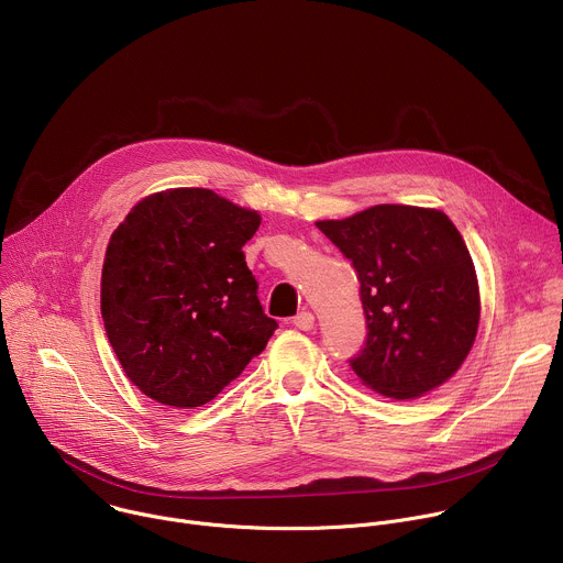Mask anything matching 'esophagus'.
Listing matches in <instances>:
<instances>
[{"label":"esophagus","mask_w":563,"mask_h":563,"mask_svg":"<svg viewBox=\"0 0 563 563\" xmlns=\"http://www.w3.org/2000/svg\"><path fill=\"white\" fill-rule=\"evenodd\" d=\"M292 323L299 328V330H312L314 325V314L310 310H301L299 314L292 317Z\"/></svg>","instance_id":"1"}]
</instances>
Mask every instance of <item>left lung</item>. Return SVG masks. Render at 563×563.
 <instances>
[{"label": "left lung", "mask_w": 563, "mask_h": 563, "mask_svg": "<svg viewBox=\"0 0 563 563\" xmlns=\"http://www.w3.org/2000/svg\"><path fill=\"white\" fill-rule=\"evenodd\" d=\"M317 229L362 284L368 334L351 360L362 384L415 399L451 379L475 344L482 306L473 257L448 214L379 203Z\"/></svg>", "instance_id": "obj_1"}]
</instances>
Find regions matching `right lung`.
I'll return each mask as SVG.
<instances>
[{
	"label": "right lung",
	"mask_w": 563,
	"mask_h": 563,
	"mask_svg": "<svg viewBox=\"0 0 563 563\" xmlns=\"http://www.w3.org/2000/svg\"><path fill=\"white\" fill-rule=\"evenodd\" d=\"M262 217L208 188L144 197L110 235L101 317L126 377L151 399L197 408L257 357L264 314L242 246Z\"/></svg>",
	"instance_id": "right-lung-1"
}]
</instances>
